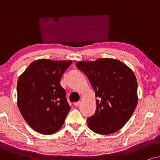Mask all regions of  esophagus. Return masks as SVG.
I'll return each instance as SVG.
<instances>
[{
    "mask_svg": "<svg viewBox=\"0 0 160 160\" xmlns=\"http://www.w3.org/2000/svg\"><path fill=\"white\" fill-rule=\"evenodd\" d=\"M80 104H81V102H80V101L77 102H75V103H74V106H75V107H78L79 105H80Z\"/></svg>",
    "mask_w": 160,
    "mask_h": 160,
    "instance_id": "34e87169",
    "label": "esophagus"
}]
</instances>
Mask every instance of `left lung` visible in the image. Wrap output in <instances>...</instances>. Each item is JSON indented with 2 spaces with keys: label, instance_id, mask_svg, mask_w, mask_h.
<instances>
[{
  "label": "left lung",
  "instance_id": "1",
  "mask_svg": "<svg viewBox=\"0 0 160 160\" xmlns=\"http://www.w3.org/2000/svg\"><path fill=\"white\" fill-rule=\"evenodd\" d=\"M76 67L88 77L99 98L94 115L87 118L89 128L100 135L122 128L138 105V82L132 70L112 58L80 61Z\"/></svg>",
  "mask_w": 160,
  "mask_h": 160
}]
</instances>
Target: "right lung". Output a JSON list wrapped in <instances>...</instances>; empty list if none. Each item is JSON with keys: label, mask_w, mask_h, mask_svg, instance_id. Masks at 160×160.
Segmentation results:
<instances>
[{"label": "right lung", "mask_w": 160, "mask_h": 160, "mask_svg": "<svg viewBox=\"0 0 160 160\" xmlns=\"http://www.w3.org/2000/svg\"><path fill=\"white\" fill-rule=\"evenodd\" d=\"M72 63L39 59L32 62L19 78L18 108L29 126L38 132H56L69 113L70 106L60 81Z\"/></svg>", "instance_id": "right-lung-1"}]
</instances>
